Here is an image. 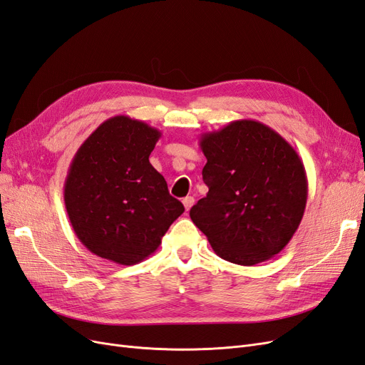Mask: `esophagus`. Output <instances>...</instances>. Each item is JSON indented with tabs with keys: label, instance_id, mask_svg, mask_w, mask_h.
Instances as JSON below:
<instances>
[{
	"label": "esophagus",
	"instance_id": "34e87169",
	"mask_svg": "<svg viewBox=\"0 0 365 365\" xmlns=\"http://www.w3.org/2000/svg\"><path fill=\"white\" fill-rule=\"evenodd\" d=\"M193 204H195L193 196H185L184 200H182V205H184V208H185V212H189V210L192 208Z\"/></svg>",
	"mask_w": 365,
	"mask_h": 365
}]
</instances>
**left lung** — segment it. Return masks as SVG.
Returning <instances> with one entry per match:
<instances>
[{
	"mask_svg": "<svg viewBox=\"0 0 365 365\" xmlns=\"http://www.w3.org/2000/svg\"><path fill=\"white\" fill-rule=\"evenodd\" d=\"M202 180L208 193L190 208L193 224L219 257L251 267L289 244L307 201V176L297 150L256 120L205 132Z\"/></svg>",
	"mask_w": 365,
	"mask_h": 365,
	"instance_id": "8db88e82",
	"label": "left lung"
}]
</instances>
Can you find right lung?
<instances>
[{
    "mask_svg": "<svg viewBox=\"0 0 365 365\" xmlns=\"http://www.w3.org/2000/svg\"><path fill=\"white\" fill-rule=\"evenodd\" d=\"M161 132L141 120H105L77 149L63 184L74 233L96 256L135 264L161 245L184 205L149 163Z\"/></svg>",
    "mask_w": 365,
    "mask_h": 365,
    "instance_id": "1",
    "label": "right lung"
}]
</instances>
